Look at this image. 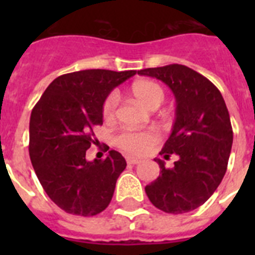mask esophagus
Wrapping results in <instances>:
<instances>
[{
	"mask_svg": "<svg viewBox=\"0 0 255 255\" xmlns=\"http://www.w3.org/2000/svg\"><path fill=\"white\" fill-rule=\"evenodd\" d=\"M141 160L139 159H135V157H127V164H129V165H135V164H139Z\"/></svg>",
	"mask_w": 255,
	"mask_h": 255,
	"instance_id": "esophagus-1",
	"label": "esophagus"
}]
</instances>
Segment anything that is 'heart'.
Instances as JSON below:
<instances>
[{
    "label": "heart",
    "instance_id": "1",
    "mask_svg": "<svg viewBox=\"0 0 255 255\" xmlns=\"http://www.w3.org/2000/svg\"><path fill=\"white\" fill-rule=\"evenodd\" d=\"M132 95L143 104L148 110H157L164 102V90L161 86L152 81H140L133 83L131 87ZM116 108H118V96L116 94H110L104 99L102 112L106 120L115 118ZM159 140L157 132L153 129H144V131H132L123 129L114 137V143L122 151L129 155H141L148 148L153 145Z\"/></svg>",
    "mask_w": 255,
    "mask_h": 255
}]
</instances>
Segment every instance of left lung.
<instances>
[{
	"label": "left lung",
	"mask_w": 255,
	"mask_h": 255,
	"mask_svg": "<svg viewBox=\"0 0 255 255\" xmlns=\"http://www.w3.org/2000/svg\"><path fill=\"white\" fill-rule=\"evenodd\" d=\"M164 82L176 98L172 133L160 155L177 156L173 168L163 160L160 176L145 186L149 201L165 213L197 209L217 189L225 176L233 144L229 111L218 88L204 75L184 65L137 71Z\"/></svg>",
	"instance_id": "obj_1"
}]
</instances>
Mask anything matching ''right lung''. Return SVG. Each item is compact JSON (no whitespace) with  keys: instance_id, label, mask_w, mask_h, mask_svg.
I'll return each mask as SVG.
<instances>
[{"instance_id":"obj_1","label":"right lung","mask_w":255,"mask_h":255,"mask_svg":"<svg viewBox=\"0 0 255 255\" xmlns=\"http://www.w3.org/2000/svg\"><path fill=\"white\" fill-rule=\"evenodd\" d=\"M136 70H82L54 79L30 116L29 155L42 188L66 213L96 216L111 202L127 163L118 151L86 160L94 126L103 124L104 99ZM108 151V148H107Z\"/></svg>"}]
</instances>
